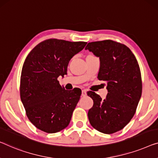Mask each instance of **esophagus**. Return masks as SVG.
<instances>
[{
  "mask_svg": "<svg viewBox=\"0 0 158 158\" xmlns=\"http://www.w3.org/2000/svg\"><path fill=\"white\" fill-rule=\"evenodd\" d=\"M82 95H83V96H85L86 95V90H82Z\"/></svg>",
  "mask_w": 158,
  "mask_h": 158,
  "instance_id": "34e87169",
  "label": "esophagus"
}]
</instances>
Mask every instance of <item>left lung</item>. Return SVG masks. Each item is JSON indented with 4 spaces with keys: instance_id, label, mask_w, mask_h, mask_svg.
<instances>
[{
    "instance_id": "8db88e82",
    "label": "left lung",
    "mask_w": 158,
    "mask_h": 158,
    "mask_svg": "<svg viewBox=\"0 0 158 158\" xmlns=\"http://www.w3.org/2000/svg\"><path fill=\"white\" fill-rule=\"evenodd\" d=\"M86 50L99 57L98 78L107 83V95L102 100L93 91L88 110L90 125L100 132L112 134L122 130L135 113L142 95V78L138 60L129 48L111 40L88 43Z\"/></svg>"
}]
</instances>
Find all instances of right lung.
I'll return each instance as SVG.
<instances>
[{
	"mask_svg": "<svg viewBox=\"0 0 158 158\" xmlns=\"http://www.w3.org/2000/svg\"><path fill=\"white\" fill-rule=\"evenodd\" d=\"M86 44L51 38L38 44L26 57L20 76V99L27 117L38 129L55 133L69 125L81 90H65L58 77L67 74L70 59Z\"/></svg>",
	"mask_w": 158,
	"mask_h": 158,
	"instance_id": "obj_1",
	"label": "right lung"
}]
</instances>
